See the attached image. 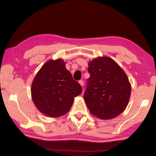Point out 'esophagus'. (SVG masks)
<instances>
[{
  "label": "esophagus",
  "mask_w": 156,
  "mask_h": 156,
  "mask_svg": "<svg viewBox=\"0 0 156 156\" xmlns=\"http://www.w3.org/2000/svg\"><path fill=\"white\" fill-rule=\"evenodd\" d=\"M79 83L80 84V85H81V87L84 86V82H83V81H82V80H80V81H79Z\"/></svg>",
  "instance_id": "1"
}]
</instances>
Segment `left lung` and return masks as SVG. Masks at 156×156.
<instances>
[{
    "mask_svg": "<svg viewBox=\"0 0 156 156\" xmlns=\"http://www.w3.org/2000/svg\"><path fill=\"white\" fill-rule=\"evenodd\" d=\"M90 77L84 100L91 114L112 119L123 112L129 102L131 87L124 71L115 60L99 56L88 62Z\"/></svg>",
    "mask_w": 156,
    "mask_h": 156,
    "instance_id": "8db88e82",
    "label": "left lung"
}]
</instances>
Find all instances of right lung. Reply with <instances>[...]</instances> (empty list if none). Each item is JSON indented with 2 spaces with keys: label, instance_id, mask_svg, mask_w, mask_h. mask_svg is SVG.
<instances>
[{
  "label": "right lung",
  "instance_id": "1",
  "mask_svg": "<svg viewBox=\"0 0 156 156\" xmlns=\"http://www.w3.org/2000/svg\"><path fill=\"white\" fill-rule=\"evenodd\" d=\"M82 87L73 80L62 59L49 60L37 73L31 86V96L37 110L45 116L56 118L70 110L74 98Z\"/></svg>",
  "mask_w": 156,
  "mask_h": 156
}]
</instances>
